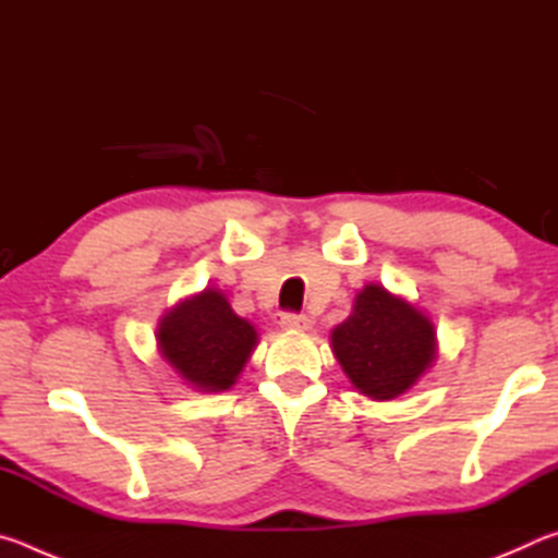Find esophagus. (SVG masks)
<instances>
[{
	"label": "esophagus",
	"instance_id": "1",
	"mask_svg": "<svg viewBox=\"0 0 558 558\" xmlns=\"http://www.w3.org/2000/svg\"><path fill=\"white\" fill-rule=\"evenodd\" d=\"M310 317L307 315H295V313H286L280 317V327L282 329H292V332H305L310 329Z\"/></svg>",
	"mask_w": 558,
	"mask_h": 558
}]
</instances>
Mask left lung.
Listing matches in <instances>:
<instances>
[{"label":"left lung","mask_w":558,"mask_h":558,"mask_svg":"<svg viewBox=\"0 0 558 558\" xmlns=\"http://www.w3.org/2000/svg\"><path fill=\"white\" fill-rule=\"evenodd\" d=\"M332 352L359 391L389 401L411 389L436 359V329L409 302L366 286L332 332Z\"/></svg>","instance_id":"left-lung-1"}]
</instances>
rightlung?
Returning <instances> with one entry per match:
<instances>
[{"label": "right lung", "mask_w": 558, "mask_h": 558, "mask_svg": "<svg viewBox=\"0 0 558 558\" xmlns=\"http://www.w3.org/2000/svg\"><path fill=\"white\" fill-rule=\"evenodd\" d=\"M159 352L199 391H223L235 384L245 359L258 344L248 319L231 310L219 290H204L162 317Z\"/></svg>", "instance_id": "1"}]
</instances>
